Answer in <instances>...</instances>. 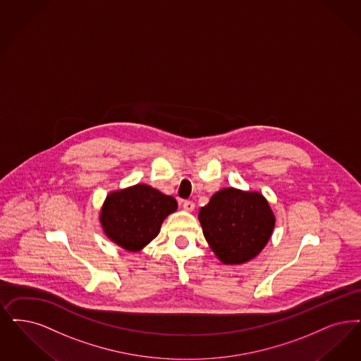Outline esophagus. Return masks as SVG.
Wrapping results in <instances>:
<instances>
[{
    "mask_svg": "<svg viewBox=\"0 0 361 361\" xmlns=\"http://www.w3.org/2000/svg\"><path fill=\"white\" fill-rule=\"evenodd\" d=\"M183 208L187 211V212H192L195 209V202H190V200H184L183 202Z\"/></svg>",
    "mask_w": 361,
    "mask_h": 361,
    "instance_id": "obj_1",
    "label": "esophagus"
}]
</instances>
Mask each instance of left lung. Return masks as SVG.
<instances>
[{"instance_id": "obj_1", "label": "left lung", "mask_w": 361, "mask_h": 361, "mask_svg": "<svg viewBox=\"0 0 361 361\" xmlns=\"http://www.w3.org/2000/svg\"><path fill=\"white\" fill-rule=\"evenodd\" d=\"M204 238L219 259L240 264L254 259L267 245L275 216L259 192L224 188L199 211Z\"/></svg>"}]
</instances>
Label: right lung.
I'll return each instance as SVG.
<instances>
[{"mask_svg": "<svg viewBox=\"0 0 361 361\" xmlns=\"http://www.w3.org/2000/svg\"><path fill=\"white\" fill-rule=\"evenodd\" d=\"M177 202L157 189L137 184L111 192L103 202L101 223L110 240L128 251H140L157 235Z\"/></svg>", "mask_w": 361, "mask_h": 361, "instance_id": "1", "label": "right lung"}]
</instances>
